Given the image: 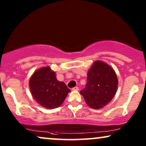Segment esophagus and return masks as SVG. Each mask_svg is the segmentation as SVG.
Returning a JSON list of instances; mask_svg holds the SVG:
<instances>
[{
  "instance_id": "1",
  "label": "esophagus",
  "mask_w": 146,
  "mask_h": 146,
  "mask_svg": "<svg viewBox=\"0 0 146 146\" xmlns=\"http://www.w3.org/2000/svg\"><path fill=\"white\" fill-rule=\"evenodd\" d=\"M79 90V88H78V86H75V87H74V88H72V90H75V91H78Z\"/></svg>"
}]
</instances>
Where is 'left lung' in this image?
<instances>
[{
    "instance_id": "1",
    "label": "left lung",
    "mask_w": 146,
    "mask_h": 146,
    "mask_svg": "<svg viewBox=\"0 0 146 146\" xmlns=\"http://www.w3.org/2000/svg\"><path fill=\"white\" fill-rule=\"evenodd\" d=\"M117 88V78L114 70L107 64L97 60L89 70L87 83L80 94L90 107L99 109L111 100Z\"/></svg>"
}]
</instances>
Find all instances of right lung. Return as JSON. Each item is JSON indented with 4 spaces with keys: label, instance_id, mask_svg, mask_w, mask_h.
<instances>
[{
    "label": "right lung",
    "instance_id": "right-lung-1",
    "mask_svg": "<svg viewBox=\"0 0 146 146\" xmlns=\"http://www.w3.org/2000/svg\"><path fill=\"white\" fill-rule=\"evenodd\" d=\"M29 85L35 100L49 109L60 106L70 92L65 83L58 80L55 72L50 67L36 71L30 79Z\"/></svg>",
    "mask_w": 146,
    "mask_h": 146
}]
</instances>
